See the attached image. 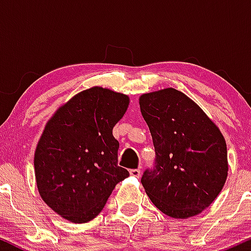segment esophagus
Segmentation results:
<instances>
[{"label":"esophagus","instance_id":"34e87169","mask_svg":"<svg viewBox=\"0 0 251 251\" xmlns=\"http://www.w3.org/2000/svg\"><path fill=\"white\" fill-rule=\"evenodd\" d=\"M140 174H142V172H140L139 169H133V170H131V171H129V175H131L132 177H135V178H139Z\"/></svg>","mask_w":251,"mask_h":251}]
</instances>
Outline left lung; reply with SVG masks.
Returning <instances> with one entry per match:
<instances>
[{"instance_id":"8db88e82","label":"left lung","mask_w":251,"mask_h":251,"mask_svg":"<svg viewBox=\"0 0 251 251\" xmlns=\"http://www.w3.org/2000/svg\"><path fill=\"white\" fill-rule=\"evenodd\" d=\"M139 105L155 150L154 168L142 177L146 194L170 217L201 214L227 177L223 134L197 103L175 88L143 94Z\"/></svg>"}]
</instances>
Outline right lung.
Returning <instances> with one entry per match:
<instances>
[{
	"mask_svg": "<svg viewBox=\"0 0 251 251\" xmlns=\"http://www.w3.org/2000/svg\"><path fill=\"white\" fill-rule=\"evenodd\" d=\"M129 98L92 87L68 100L46 124L34 155L36 185L51 210L72 223L96 218L113 189L127 178L118 166L114 125Z\"/></svg>",
	"mask_w": 251,
	"mask_h": 251,
	"instance_id": "right-lung-1",
	"label": "right lung"
}]
</instances>
